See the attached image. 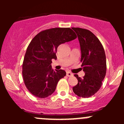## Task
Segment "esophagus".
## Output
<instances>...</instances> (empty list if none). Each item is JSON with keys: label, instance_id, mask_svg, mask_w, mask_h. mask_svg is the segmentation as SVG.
I'll return each mask as SVG.
<instances>
[{"label": "esophagus", "instance_id": "obj_1", "mask_svg": "<svg viewBox=\"0 0 124 124\" xmlns=\"http://www.w3.org/2000/svg\"><path fill=\"white\" fill-rule=\"evenodd\" d=\"M66 75L67 76H68V77H70V76H73V73H70V72H66Z\"/></svg>", "mask_w": 124, "mask_h": 124}]
</instances>
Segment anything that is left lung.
Masks as SVG:
<instances>
[{
	"mask_svg": "<svg viewBox=\"0 0 124 124\" xmlns=\"http://www.w3.org/2000/svg\"><path fill=\"white\" fill-rule=\"evenodd\" d=\"M80 43L83 78L75 74L78 83L73 87L75 94L87 98L100 89L106 74V57L101 43L93 32L88 30L72 27Z\"/></svg>",
	"mask_w": 124,
	"mask_h": 124,
	"instance_id": "left-lung-1",
	"label": "left lung"
}]
</instances>
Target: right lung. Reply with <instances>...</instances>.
<instances>
[{"mask_svg":"<svg viewBox=\"0 0 124 124\" xmlns=\"http://www.w3.org/2000/svg\"><path fill=\"white\" fill-rule=\"evenodd\" d=\"M70 28H53L41 31L28 45L23 63L24 84L32 95L47 97L55 92L58 82L66 76V72L52 69V59H56V52L61 44L76 39Z\"/></svg>","mask_w":124,"mask_h":124,"instance_id":"obj_1","label":"right lung"}]
</instances>
